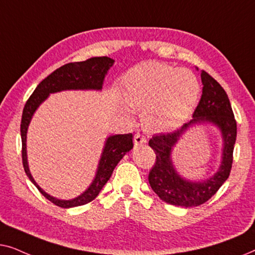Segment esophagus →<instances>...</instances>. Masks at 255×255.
<instances>
[{"mask_svg":"<svg viewBox=\"0 0 255 255\" xmlns=\"http://www.w3.org/2000/svg\"><path fill=\"white\" fill-rule=\"evenodd\" d=\"M147 141V139H146V137H144V135H141L140 133H135L134 134V138H133V142L135 146H139L141 144H145V142Z\"/></svg>","mask_w":255,"mask_h":255,"instance_id":"esophagus-1","label":"esophagus"}]
</instances>
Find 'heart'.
I'll return each instance as SVG.
<instances>
[{
    "label": "heart",
    "instance_id": "obj_1",
    "mask_svg": "<svg viewBox=\"0 0 255 255\" xmlns=\"http://www.w3.org/2000/svg\"><path fill=\"white\" fill-rule=\"evenodd\" d=\"M200 94V82L193 73L160 62L135 66L123 80L125 103L132 110L141 111L142 123L154 132L181 127L193 114Z\"/></svg>",
    "mask_w": 255,
    "mask_h": 255
}]
</instances>
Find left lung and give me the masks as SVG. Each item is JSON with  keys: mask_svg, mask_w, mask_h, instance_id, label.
Wrapping results in <instances>:
<instances>
[{"mask_svg": "<svg viewBox=\"0 0 255 255\" xmlns=\"http://www.w3.org/2000/svg\"><path fill=\"white\" fill-rule=\"evenodd\" d=\"M201 79L203 89L200 103L193 114V120L170 133L153 135L148 141L156 155L154 166L148 174L149 186L163 202L177 207L191 208L205 203L228 180L232 168L237 122L231 103L228 94L211 75L202 71ZM204 123H211L222 132L225 141L222 161L219 172L214 177L201 183H193L178 175L173 168L170 154L182 133L190 126Z\"/></svg>", "mask_w": 255, "mask_h": 255, "instance_id": "1", "label": "left lung"}]
</instances>
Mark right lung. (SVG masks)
Returning a JSON list of instances; mask_svg holds the SVG:
<instances>
[{"label":"right lung","mask_w":255,"mask_h":255,"mask_svg":"<svg viewBox=\"0 0 255 255\" xmlns=\"http://www.w3.org/2000/svg\"><path fill=\"white\" fill-rule=\"evenodd\" d=\"M114 59L109 57H94L87 59L85 61L69 62L61 66L60 68L55 69L51 73L47 78H45L37 88L34 89L32 95L26 101L25 107L23 109L22 122H20V137H22V160L23 167L25 170L27 177L31 182L38 188V190L51 201L52 203L58 205L60 208H73L79 207L89 203L95 200L97 195L100 194L104 184L110 179L115 167L121 161V159L133 147L132 142V133L128 134H115L110 135L107 139L104 145L102 155H101L99 167L95 179L90 184L88 189L80 196L73 198V200H58L51 195L45 193L41 188L36 183L31 175L29 165H27L26 156V132L29 124L32 118L34 111L37 108L47 99V96L52 93H58L61 90H101L103 86L104 78L109 71V68L114 65Z\"/></svg>","instance_id":"add662e5"}]
</instances>
